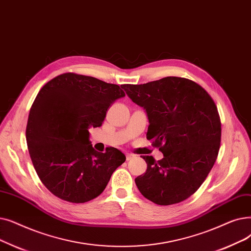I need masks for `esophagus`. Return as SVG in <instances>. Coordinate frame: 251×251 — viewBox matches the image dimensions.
<instances>
[{
  "label": "esophagus",
  "mask_w": 251,
  "mask_h": 251,
  "mask_svg": "<svg viewBox=\"0 0 251 251\" xmlns=\"http://www.w3.org/2000/svg\"><path fill=\"white\" fill-rule=\"evenodd\" d=\"M126 160L128 161V160H130L132 158H134L135 155H134V154H130V153H126Z\"/></svg>",
  "instance_id": "obj_1"
}]
</instances>
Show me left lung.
<instances>
[{"mask_svg":"<svg viewBox=\"0 0 251 251\" xmlns=\"http://www.w3.org/2000/svg\"><path fill=\"white\" fill-rule=\"evenodd\" d=\"M147 113L146 137L163 158L142 156L147 171L135 178L141 194L158 205H171L194 194L216 162L221 121L208 93L198 83L168 76L143 85H123Z\"/></svg>","mask_w":251,"mask_h":251,"instance_id":"obj_1","label":"left lung"}]
</instances>
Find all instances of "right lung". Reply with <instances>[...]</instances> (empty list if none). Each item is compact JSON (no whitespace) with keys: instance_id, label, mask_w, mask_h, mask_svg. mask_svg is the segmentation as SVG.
<instances>
[{"instance_id":"add662e5","label":"right lung","mask_w":251,"mask_h":251,"mask_svg":"<svg viewBox=\"0 0 251 251\" xmlns=\"http://www.w3.org/2000/svg\"><path fill=\"white\" fill-rule=\"evenodd\" d=\"M117 85L92 76L63 74L41 89L31 106L26 142L34 170L55 196L73 203L98 197L126 161L116 148L95 150L90 127H98L115 100Z\"/></svg>"}]
</instances>
